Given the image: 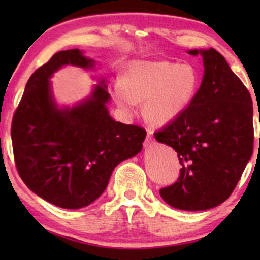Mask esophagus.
<instances>
[{"label":"esophagus","mask_w":260,"mask_h":260,"mask_svg":"<svg viewBox=\"0 0 260 260\" xmlns=\"http://www.w3.org/2000/svg\"><path fill=\"white\" fill-rule=\"evenodd\" d=\"M152 144V137H151V131L148 129V134H147V137H145V141H144V147H150Z\"/></svg>","instance_id":"esophagus-1"}]
</instances>
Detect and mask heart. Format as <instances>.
<instances>
[{"instance_id": "1", "label": "heart", "mask_w": 260, "mask_h": 260, "mask_svg": "<svg viewBox=\"0 0 260 260\" xmlns=\"http://www.w3.org/2000/svg\"><path fill=\"white\" fill-rule=\"evenodd\" d=\"M200 87V73L190 63L135 61L124 70L122 81L112 85V97L126 113L144 102L151 123L167 124L186 111Z\"/></svg>"}]
</instances>
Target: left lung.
Returning <instances> with one entry per match:
<instances>
[{
    "label": "left lung",
    "mask_w": 260,
    "mask_h": 260,
    "mask_svg": "<svg viewBox=\"0 0 260 260\" xmlns=\"http://www.w3.org/2000/svg\"><path fill=\"white\" fill-rule=\"evenodd\" d=\"M200 53L205 74L194 101L155 138L175 149L181 163L175 183L161 188L167 204L183 211H206L233 193L253 152L251 94L214 48Z\"/></svg>",
    "instance_id": "1"
}]
</instances>
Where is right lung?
<instances>
[{
  "label": "right lung",
  "mask_w": 260,
  "mask_h": 260,
  "mask_svg": "<svg viewBox=\"0 0 260 260\" xmlns=\"http://www.w3.org/2000/svg\"><path fill=\"white\" fill-rule=\"evenodd\" d=\"M93 66L79 49L55 53L27 81L12 122L17 173L31 191L66 209L86 207L108 186L116 166L142 150L145 131L109 116L105 85L86 102L58 109L48 79L62 65Z\"/></svg>",
  "instance_id": "1"
}]
</instances>
